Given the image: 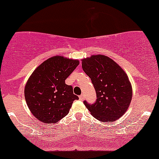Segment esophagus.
<instances>
[{
  "mask_svg": "<svg viewBox=\"0 0 159 159\" xmlns=\"http://www.w3.org/2000/svg\"><path fill=\"white\" fill-rule=\"evenodd\" d=\"M80 100H81V101H83V99H84V95L83 94H81V95L80 96Z\"/></svg>",
  "mask_w": 159,
  "mask_h": 159,
  "instance_id": "1",
  "label": "esophagus"
}]
</instances>
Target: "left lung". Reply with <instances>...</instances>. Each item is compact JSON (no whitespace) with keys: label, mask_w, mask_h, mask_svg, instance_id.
I'll list each match as a JSON object with an SVG mask.
<instances>
[{"label":"left lung","mask_w":159,"mask_h":159,"mask_svg":"<svg viewBox=\"0 0 159 159\" xmlns=\"http://www.w3.org/2000/svg\"><path fill=\"white\" fill-rule=\"evenodd\" d=\"M84 72L90 77L97 99L83 101L91 114L101 122H113L127 111L132 98V87L127 74L116 62L103 55L82 60Z\"/></svg>","instance_id":"obj_1"}]
</instances>
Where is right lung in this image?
Returning a JSON list of instances; mask_svg holds the SVG:
<instances>
[{"label":"right lung","instance_id":"add662e5","mask_svg":"<svg viewBox=\"0 0 159 159\" xmlns=\"http://www.w3.org/2000/svg\"><path fill=\"white\" fill-rule=\"evenodd\" d=\"M79 63L78 60L56 56L32 73L25 87V98L35 118L44 123H56L68 114L74 101L79 98L65 80Z\"/></svg>","mask_w":159,"mask_h":159}]
</instances>
